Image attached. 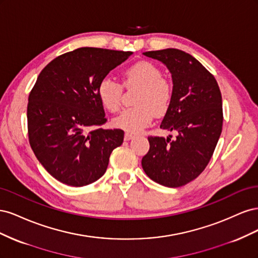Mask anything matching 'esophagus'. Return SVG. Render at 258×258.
<instances>
[{
    "instance_id": "1",
    "label": "esophagus",
    "mask_w": 258,
    "mask_h": 258,
    "mask_svg": "<svg viewBox=\"0 0 258 258\" xmlns=\"http://www.w3.org/2000/svg\"><path fill=\"white\" fill-rule=\"evenodd\" d=\"M134 138H135V136L132 134H129V132H126V134H124V140H126V141H129V140L134 139Z\"/></svg>"
}]
</instances>
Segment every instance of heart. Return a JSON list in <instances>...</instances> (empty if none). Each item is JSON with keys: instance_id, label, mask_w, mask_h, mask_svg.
Instances as JSON below:
<instances>
[{"instance_id": "1", "label": "heart", "mask_w": 258, "mask_h": 258, "mask_svg": "<svg viewBox=\"0 0 258 258\" xmlns=\"http://www.w3.org/2000/svg\"><path fill=\"white\" fill-rule=\"evenodd\" d=\"M121 84L105 77L98 86V96L104 108L115 113L121 104L122 87L139 88L134 99L136 106L124 110L113 120L116 128L131 134H138L147 127L155 114H166L172 102V84L162 77L161 70L152 62L140 61L129 67L123 72Z\"/></svg>"}]
</instances>
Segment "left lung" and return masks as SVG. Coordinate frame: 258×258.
Returning a JSON list of instances; mask_svg holds the SVG:
<instances>
[{"label":"left lung","instance_id":"8db88e82","mask_svg":"<svg viewBox=\"0 0 258 258\" xmlns=\"http://www.w3.org/2000/svg\"><path fill=\"white\" fill-rule=\"evenodd\" d=\"M143 54L161 61L172 74V102L160 128L178 135L173 141L148 137L150 151L142 158V168L156 183L183 186L206 169L222 134L221 90L214 76L183 50L167 48Z\"/></svg>","mask_w":258,"mask_h":258}]
</instances>
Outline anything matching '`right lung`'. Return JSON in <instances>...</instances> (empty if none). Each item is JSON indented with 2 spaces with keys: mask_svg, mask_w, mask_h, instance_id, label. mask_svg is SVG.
Instances as JSON below:
<instances>
[{
  "mask_svg": "<svg viewBox=\"0 0 258 258\" xmlns=\"http://www.w3.org/2000/svg\"><path fill=\"white\" fill-rule=\"evenodd\" d=\"M132 53L77 48L54 58L37 76L27 108L29 143L59 182L74 187L96 182L122 144L121 129L101 127L107 119L98 86Z\"/></svg>",
  "mask_w": 258,
  "mask_h": 258,
  "instance_id": "add662e5",
  "label": "right lung"
}]
</instances>
